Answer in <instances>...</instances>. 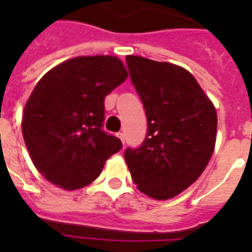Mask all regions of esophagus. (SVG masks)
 Instances as JSON below:
<instances>
[{"label":"esophagus","mask_w":252,"mask_h":252,"mask_svg":"<svg viewBox=\"0 0 252 252\" xmlns=\"http://www.w3.org/2000/svg\"><path fill=\"white\" fill-rule=\"evenodd\" d=\"M118 137L120 138V140H122L123 144H124V142H126V134L123 133V132H119V133H118Z\"/></svg>","instance_id":"obj_1"}]
</instances>
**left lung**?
Returning a JSON list of instances; mask_svg holds the SVG:
<instances>
[{"mask_svg": "<svg viewBox=\"0 0 252 252\" xmlns=\"http://www.w3.org/2000/svg\"><path fill=\"white\" fill-rule=\"evenodd\" d=\"M140 95L148 133L137 149L124 153L132 179L157 200L179 195L197 180L216 144L217 114L191 73L178 65L126 56Z\"/></svg>", "mask_w": 252, "mask_h": 252, "instance_id": "left-lung-1", "label": "left lung"}]
</instances>
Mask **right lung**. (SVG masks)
<instances>
[{
	"instance_id": "obj_1",
	"label": "right lung",
	"mask_w": 252,
	"mask_h": 252,
	"mask_svg": "<svg viewBox=\"0 0 252 252\" xmlns=\"http://www.w3.org/2000/svg\"><path fill=\"white\" fill-rule=\"evenodd\" d=\"M114 56H81L51 69L26 103L22 132L33 165L51 183L78 189L94 182L122 141L102 130L104 98L126 81Z\"/></svg>"
}]
</instances>
